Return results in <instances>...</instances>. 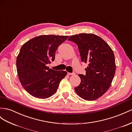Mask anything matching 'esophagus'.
Segmentation results:
<instances>
[{
	"mask_svg": "<svg viewBox=\"0 0 132 132\" xmlns=\"http://www.w3.org/2000/svg\"><path fill=\"white\" fill-rule=\"evenodd\" d=\"M68 74L69 75V76H73V75H75L74 73H68Z\"/></svg>",
	"mask_w": 132,
	"mask_h": 132,
	"instance_id": "obj_1",
	"label": "esophagus"
}]
</instances>
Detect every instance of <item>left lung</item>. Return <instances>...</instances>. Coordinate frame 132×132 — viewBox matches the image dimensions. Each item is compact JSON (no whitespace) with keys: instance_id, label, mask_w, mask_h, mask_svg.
I'll return each mask as SVG.
<instances>
[{"instance_id":"1","label":"left lung","mask_w":132,"mask_h":132,"mask_svg":"<svg viewBox=\"0 0 132 132\" xmlns=\"http://www.w3.org/2000/svg\"><path fill=\"white\" fill-rule=\"evenodd\" d=\"M68 40L77 44L81 62L88 64L85 76L78 75L81 82L75 90L84 100H96L108 90L114 76L116 65L112 49L102 38L92 33L71 35Z\"/></svg>"}]
</instances>
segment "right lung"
Masks as SVG:
<instances>
[{
    "label": "right lung",
    "mask_w": 132,
    "mask_h": 132,
    "mask_svg": "<svg viewBox=\"0 0 132 132\" xmlns=\"http://www.w3.org/2000/svg\"><path fill=\"white\" fill-rule=\"evenodd\" d=\"M69 36L42 35L28 40L21 47L16 58L20 82L33 97L46 99L57 90L66 71L54 70L47 66L55 59L58 46Z\"/></svg>",
    "instance_id": "1"
}]
</instances>
